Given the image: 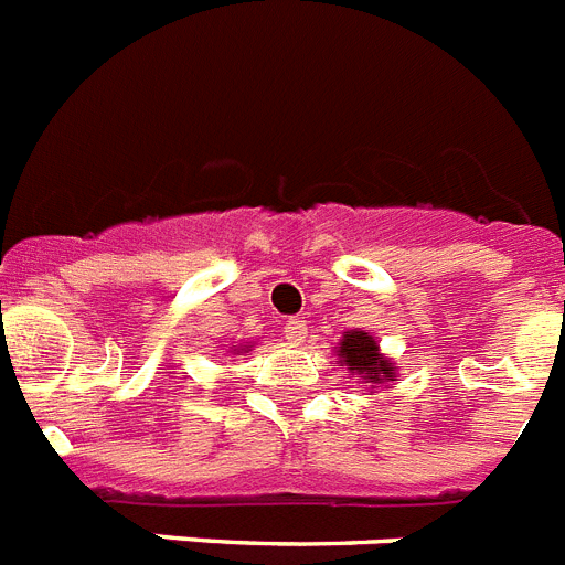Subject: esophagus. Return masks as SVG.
Instances as JSON below:
<instances>
[{"mask_svg": "<svg viewBox=\"0 0 565 565\" xmlns=\"http://www.w3.org/2000/svg\"><path fill=\"white\" fill-rule=\"evenodd\" d=\"M282 333H286V339L291 344H299L302 342V339H306V333H308V326H306V319H288L286 322V328H282Z\"/></svg>", "mask_w": 565, "mask_h": 565, "instance_id": "obj_1", "label": "esophagus"}]
</instances>
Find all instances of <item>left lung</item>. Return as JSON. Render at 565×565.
<instances>
[{
    "label": "left lung",
    "instance_id": "8db88e82",
    "mask_svg": "<svg viewBox=\"0 0 565 565\" xmlns=\"http://www.w3.org/2000/svg\"><path fill=\"white\" fill-rule=\"evenodd\" d=\"M339 362L359 376L362 382L371 384H384L396 382V373H393V362L379 351L376 339L364 331H344L342 342L337 348Z\"/></svg>",
    "mask_w": 565,
    "mask_h": 565
}]
</instances>
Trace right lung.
<instances>
[{"instance_id":"1","label":"right lung","mask_w":565,"mask_h":565,"mask_svg":"<svg viewBox=\"0 0 565 565\" xmlns=\"http://www.w3.org/2000/svg\"><path fill=\"white\" fill-rule=\"evenodd\" d=\"M248 348H252V344H239V348H237V344H234L232 351H234V353H246V351H248Z\"/></svg>"}]
</instances>
